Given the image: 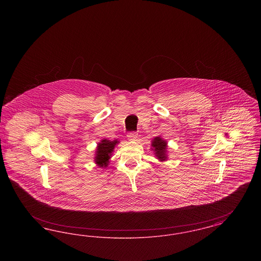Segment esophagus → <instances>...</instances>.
Wrapping results in <instances>:
<instances>
[{"label":"esophagus","instance_id":"obj_1","mask_svg":"<svg viewBox=\"0 0 261 261\" xmlns=\"http://www.w3.org/2000/svg\"><path fill=\"white\" fill-rule=\"evenodd\" d=\"M127 138H128L129 141H136L137 139H138V134H137L136 132H131V133H129L127 135Z\"/></svg>","mask_w":261,"mask_h":261}]
</instances>
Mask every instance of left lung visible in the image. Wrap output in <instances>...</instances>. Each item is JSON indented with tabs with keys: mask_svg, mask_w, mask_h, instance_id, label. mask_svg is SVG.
<instances>
[{
	"mask_svg": "<svg viewBox=\"0 0 261 261\" xmlns=\"http://www.w3.org/2000/svg\"><path fill=\"white\" fill-rule=\"evenodd\" d=\"M167 141L164 140L162 136L155 137L151 140L150 144V149L154 152V156L160 162H165L167 161Z\"/></svg>",
	"mask_w": 261,
	"mask_h": 261,
	"instance_id": "1",
	"label": "left lung"
}]
</instances>
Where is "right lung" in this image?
Wrapping results in <instances>:
<instances>
[{"label": "right lung", "instance_id": "obj_1", "mask_svg": "<svg viewBox=\"0 0 261 261\" xmlns=\"http://www.w3.org/2000/svg\"><path fill=\"white\" fill-rule=\"evenodd\" d=\"M118 144H119V141L117 139L113 141L108 140V139L100 140V142L97 145V149L95 151V156H94L95 163L100 168H107L112 159L114 148Z\"/></svg>", "mask_w": 261, "mask_h": 261}]
</instances>
